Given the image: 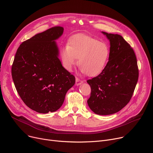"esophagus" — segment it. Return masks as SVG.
I'll return each mask as SVG.
<instances>
[{"instance_id": "34e87169", "label": "esophagus", "mask_w": 153, "mask_h": 153, "mask_svg": "<svg viewBox=\"0 0 153 153\" xmlns=\"http://www.w3.org/2000/svg\"><path fill=\"white\" fill-rule=\"evenodd\" d=\"M82 83H83V81H82V80L78 78V77H76V85H81V84H82Z\"/></svg>"}]
</instances>
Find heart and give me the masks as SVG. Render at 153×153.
<instances>
[{
    "label": "heart",
    "instance_id": "heart-1",
    "mask_svg": "<svg viewBox=\"0 0 153 153\" xmlns=\"http://www.w3.org/2000/svg\"><path fill=\"white\" fill-rule=\"evenodd\" d=\"M110 56L109 46L92 37L76 35L60 50L63 66L72 71L77 63L81 71L89 76H97L103 70Z\"/></svg>",
    "mask_w": 153,
    "mask_h": 153
}]
</instances>
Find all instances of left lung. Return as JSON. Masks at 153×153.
<instances>
[{
    "label": "left lung",
    "mask_w": 153,
    "mask_h": 153,
    "mask_svg": "<svg viewBox=\"0 0 153 153\" xmlns=\"http://www.w3.org/2000/svg\"><path fill=\"white\" fill-rule=\"evenodd\" d=\"M102 33L110 42L108 61L100 74L87 81L91 88L87 103L95 114L107 115L121 110L130 101L139 70L130 45L121 35Z\"/></svg>",
    "instance_id": "1"
}]
</instances>
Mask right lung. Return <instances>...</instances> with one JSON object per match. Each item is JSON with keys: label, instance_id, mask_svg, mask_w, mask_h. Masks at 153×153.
<instances>
[{"label": "right lung", "instance_id": "add662e5", "mask_svg": "<svg viewBox=\"0 0 153 153\" xmlns=\"http://www.w3.org/2000/svg\"><path fill=\"white\" fill-rule=\"evenodd\" d=\"M64 28L53 27L22 43L12 66V76L20 98L40 114L58 110L75 77L62 66L54 40Z\"/></svg>", "mask_w": 153, "mask_h": 153}]
</instances>
